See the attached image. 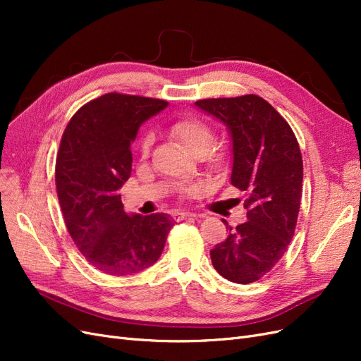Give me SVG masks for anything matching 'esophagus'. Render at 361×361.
Returning a JSON list of instances; mask_svg holds the SVG:
<instances>
[{"instance_id":"34e87169","label":"esophagus","mask_w":361,"mask_h":361,"mask_svg":"<svg viewBox=\"0 0 361 361\" xmlns=\"http://www.w3.org/2000/svg\"><path fill=\"white\" fill-rule=\"evenodd\" d=\"M190 216H199V215L192 214V212H178V214L173 215V220L180 221V220H183V218H190Z\"/></svg>"}]
</instances>
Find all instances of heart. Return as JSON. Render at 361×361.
Returning a JSON list of instances; mask_svg holds the SVG:
<instances>
[{"instance_id":"b5f03b06","label":"heart","mask_w":361,"mask_h":361,"mask_svg":"<svg viewBox=\"0 0 361 361\" xmlns=\"http://www.w3.org/2000/svg\"><path fill=\"white\" fill-rule=\"evenodd\" d=\"M167 133L173 140H176L180 146L187 149L194 157H203L211 166H220L226 159V149L221 145L214 143L215 133L214 128L199 116L185 114L176 117L169 125ZM152 135L145 134L138 141L140 155L146 158L150 152ZM195 192V188L190 194Z\"/></svg>"}]
</instances>
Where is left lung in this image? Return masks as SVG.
<instances>
[{
  "label": "left lung",
  "mask_w": 361,
  "mask_h": 361,
  "mask_svg": "<svg viewBox=\"0 0 361 361\" xmlns=\"http://www.w3.org/2000/svg\"><path fill=\"white\" fill-rule=\"evenodd\" d=\"M224 122L233 141L232 185L245 195L248 221L228 228L211 251L214 268L239 285L277 265L295 233L302 195V157L292 128L257 94L195 102Z\"/></svg>",
  "instance_id": "obj_1"
}]
</instances>
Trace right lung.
Segmentation results:
<instances>
[{
	"label": "right lung",
	"mask_w": 361,
	"mask_h": 361,
	"mask_svg": "<svg viewBox=\"0 0 361 361\" xmlns=\"http://www.w3.org/2000/svg\"><path fill=\"white\" fill-rule=\"evenodd\" d=\"M169 105L154 97L105 93L76 111L61 135L56 188L64 224L92 267L133 276L159 259L173 221L166 214L126 215L118 188L133 170L140 125Z\"/></svg>",
	"instance_id": "obj_1"
}]
</instances>
